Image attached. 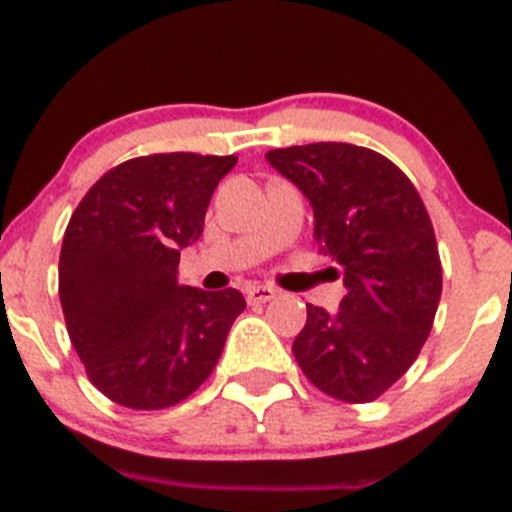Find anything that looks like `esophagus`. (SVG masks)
Returning <instances> with one entry per match:
<instances>
[{
	"mask_svg": "<svg viewBox=\"0 0 512 512\" xmlns=\"http://www.w3.org/2000/svg\"><path fill=\"white\" fill-rule=\"evenodd\" d=\"M276 294H279V291H276L274 286H261V284L246 286L248 304H266V301L276 299Z\"/></svg>",
	"mask_w": 512,
	"mask_h": 512,
	"instance_id": "esophagus-1",
	"label": "esophagus"
}]
</instances>
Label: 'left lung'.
I'll use <instances>...</instances> for the list:
<instances>
[{
	"instance_id": "obj_1",
	"label": "left lung",
	"mask_w": 512,
	"mask_h": 512,
	"mask_svg": "<svg viewBox=\"0 0 512 512\" xmlns=\"http://www.w3.org/2000/svg\"><path fill=\"white\" fill-rule=\"evenodd\" d=\"M266 160L309 198L316 243L342 266L347 286L334 314L306 304L296 362L329 397L372 402L412 367L440 304L425 203L392 160L359 145H291Z\"/></svg>"
}]
</instances>
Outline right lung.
Here are the masks:
<instances>
[{
    "mask_svg": "<svg viewBox=\"0 0 512 512\" xmlns=\"http://www.w3.org/2000/svg\"><path fill=\"white\" fill-rule=\"evenodd\" d=\"M236 155L155 153L107 170L67 223L60 304L90 382L130 410L196 392L246 309L241 291L178 284L180 248L201 238Z\"/></svg>",
    "mask_w": 512,
    "mask_h": 512,
    "instance_id": "1",
    "label": "right lung"
}]
</instances>
